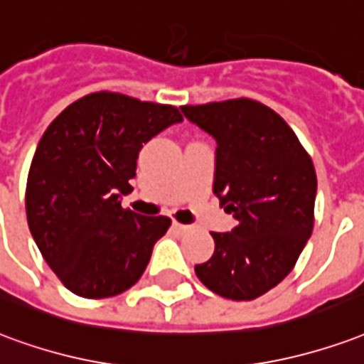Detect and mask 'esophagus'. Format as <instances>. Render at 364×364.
I'll use <instances>...</instances> for the list:
<instances>
[{
	"mask_svg": "<svg viewBox=\"0 0 364 364\" xmlns=\"http://www.w3.org/2000/svg\"><path fill=\"white\" fill-rule=\"evenodd\" d=\"M173 230L179 231V233H185V231L191 230V225H185V223H179V222H173Z\"/></svg>",
	"mask_w": 364,
	"mask_h": 364,
	"instance_id": "obj_1",
	"label": "esophagus"
}]
</instances>
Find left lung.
I'll return each instance as SVG.
<instances>
[{
	"label": "left lung",
	"instance_id": "8db88e82",
	"mask_svg": "<svg viewBox=\"0 0 364 364\" xmlns=\"http://www.w3.org/2000/svg\"><path fill=\"white\" fill-rule=\"evenodd\" d=\"M218 142L214 195L237 225L195 272L231 301L264 295L293 270L314 225L316 171L293 129L257 100L181 106Z\"/></svg>",
	"mask_w": 364,
	"mask_h": 364
}]
</instances>
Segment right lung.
Masks as SVG:
<instances>
[{
	"label": "right lung",
	"instance_id": "add662e5",
	"mask_svg": "<svg viewBox=\"0 0 364 364\" xmlns=\"http://www.w3.org/2000/svg\"><path fill=\"white\" fill-rule=\"evenodd\" d=\"M183 121L175 106L92 92L46 129L26 179V220L48 266L69 291L114 297L146 270L171 225L121 206L144 142Z\"/></svg>",
	"mask_w": 364,
	"mask_h": 364
}]
</instances>
